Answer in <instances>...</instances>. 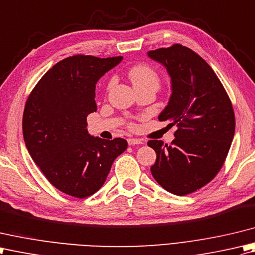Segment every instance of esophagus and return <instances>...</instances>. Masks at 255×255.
<instances>
[{
  "label": "esophagus",
  "mask_w": 255,
  "mask_h": 255,
  "mask_svg": "<svg viewBox=\"0 0 255 255\" xmlns=\"http://www.w3.org/2000/svg\"><path fill=\"white\" fill-rule=\"evenodd\" d=\"M128 145H139V144H143L141 139H138V138H128Z\"/></svg>",
  "instance_id": "obj_1"
}]
</instances>
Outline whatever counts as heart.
I'll list each match as a JSON object with an SVG mask.
<instances>
[{
	"label": "heart",
	"instance_id": "obj_1",
	"mask_svg": "<svg viewBox=\"0 0 255 255\" xmlns=\"http://www.w3.org/2000/svg\"><path fill=\"white\" fill-rule=\"evenodd\" d=\"M128 77L131 80L132 85L135 90L144 89V88H153V89H158L160 84V78L158 74L149 66L138 64L135 65L128 71ZM114 85V79H110L108 81L107 89H111Z\"/></svg>",
	"mask_w": 255,
	"mask_h": 255
}]
</instances>
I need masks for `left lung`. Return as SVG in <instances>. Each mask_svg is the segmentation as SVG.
<instances>
[{
    "instance_id": "obj_1",
    "label": "left lung",
    "mask_w": 255,
    "mask_h": 255,
    "mask_svg": "<svg viewBox=\"0 0 255 255\" xmlns=\"http://www.w3.org/2000/svg\"><path fill=\"white\" fill-rule=\"evenodd\" d=\"M147 55L165 67L171 80L173 92L158 120L177 127L171 145L147 142L156 153L150 173L165 190L185 196L219 173L235 136V112L215 71L190 48L175 44Z\"/></svg>"
}]
</instances>
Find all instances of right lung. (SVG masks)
Wrapping results in <instances>:
<instances>
[{
  "instance_id": "add662e5",
  "label": "right lung",
  "mask_w": 255,
  "mask_h": 255,
  "mask_svg": "<svg viewBox=\"0 0 255 255\" xmlns=\"http://www.w3.org/2000/svg\"><path fill=\"white\" fill-rule=\"evenodd\" d=\"M123 57L75 55L40 78L26 101L23 135L30 157L57 189L76 198L93 195L128 147L124 138L90 136L88 114L97 111L96 84Z\"/></svg>"
}]
</instances>
